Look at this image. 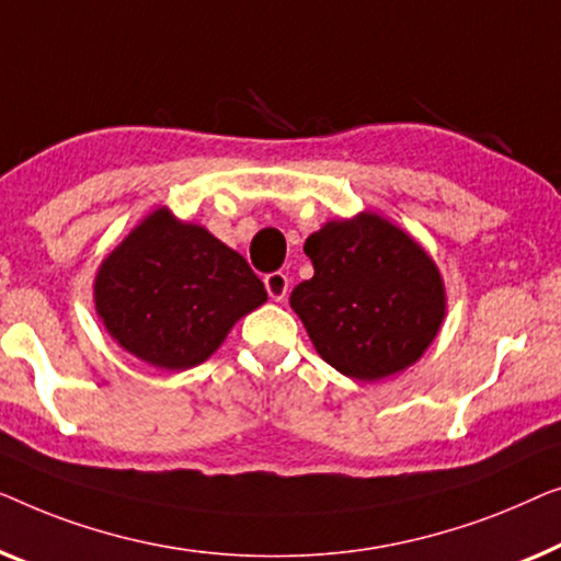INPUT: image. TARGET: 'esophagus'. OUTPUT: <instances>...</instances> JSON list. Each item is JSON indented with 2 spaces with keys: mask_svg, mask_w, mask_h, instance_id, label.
<instances>
[{
  "mask_svg": "<svg viewBox=\"0 0 561 561\" xmlns=\"http://www.w3.org/2000/svg\"><path fill=\"white\" fill-rule=\"evenodd\" d=\"M264 287L270 291V297L274 302H284L287 299V291H289V279L284 272H272L264 277Z\"/></svg>",
  "mask_w": 561,
  "mask_h": 561,
  "instance_id": "1",
  "label": "esophagus"
}]
</instances>
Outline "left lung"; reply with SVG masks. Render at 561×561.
I'll list each match as a JSON object with an SVG mask.
<instances>
[{"instance_id": "8db88e82", "label": "left lung", "mask_w": 561, "mask_h": 561, "mask_svg": "<svg viewBox=\"0 0 561 561\" xmlns=\"http://www.w3.org/2000/svg\"><path fill=\"white\" fill-rule=\"evenodd\" d=\"M312 279L291 289L320 358L356 381H378L422 358L445 320L437 264L376 213L330 220L305 241Z\"/></svg>"}]
</instances>
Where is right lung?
Listing matches in <instances>:
<instances>
[{"mask_svg":"<svg viewBox=\"0 0 561 561\" xmlns=\"http://www.w3.org/2000/svg\"><path fill=\"white\" fill-rule=\"evenodd\" d=\"M93 302L126 353L185 370L208 360L233 322L266 302V289L208 228L157 208L101 262Z\"/></svg>","mask_w":561,"mask_h":561,"instance_id":"add662e5","label":"right lung"}]
</instances>
